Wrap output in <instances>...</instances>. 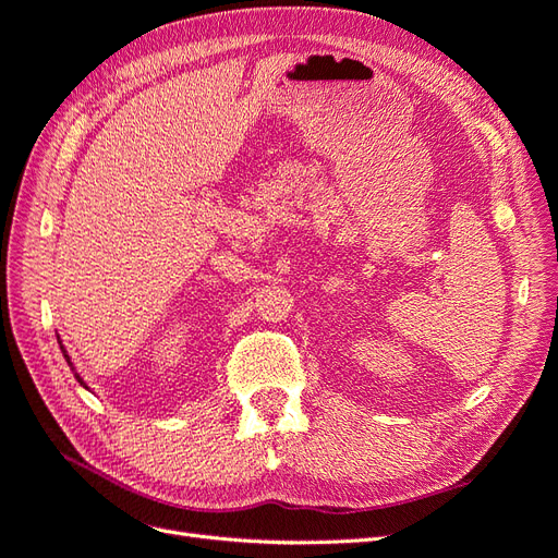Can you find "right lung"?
<instances>
[{
	"instance_id": "1",
	"label": "right lung",
	"mask_w": 558,
	"mask_h": 558,
	"mask_svg": "<svg viewBox=\"0 0 558 558\" xmlns=\"http://www.w3.org/2000/svg\"><path fill=\"white\" fill-rule=\"evenodd\" d=\"M58 344H60V351H62V356H64V361H66V365H70L72 367V373H74V377H76V381L83 386V388H88L86 386V381H83L81 379V375L76 373V367H74V363H72V359H70V353H66V349H64V344H62V340H60V335H58Z\"/></svg>"
}]
</instances>
